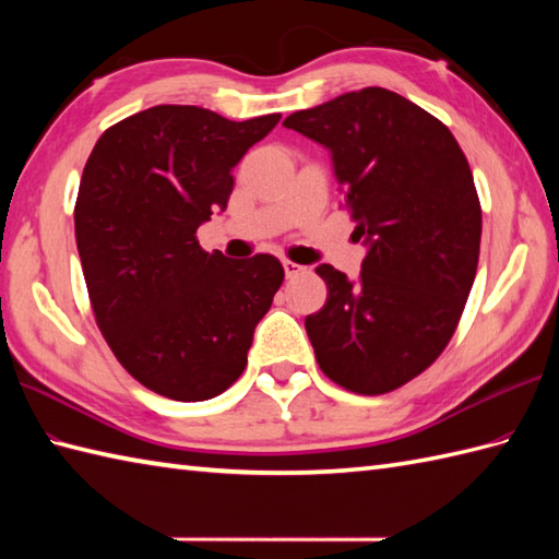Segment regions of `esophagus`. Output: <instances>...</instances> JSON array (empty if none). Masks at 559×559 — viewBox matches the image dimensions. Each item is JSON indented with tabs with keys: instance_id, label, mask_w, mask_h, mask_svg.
Here are the masks:
<instances>
[{
	"instance_id": "34e87169",
	"label": "esophagus",
	"mask_w": 559,
	"mask_h": 559,
	"mask_svg": "<svg viewBox=\"0 0 559 559\" xmlns=\"http://www.w3.org/2000/svg\"><path fill=\"white\" fill-rule=\"evenodd\" d=\"M283 271H286V276L288 278H293V276H298V273H302L305 269L300 266V264H295V261H283Z\"/></svg>"
}]
</instances>
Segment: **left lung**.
<instances>
[{
  "mask_svg": "<svg viewBox=\"0 0 559 559\" xmlns=\"http://www.w3.org/2000/svg\"><path fill=\"white\" fill-rule=\"evenodd\" d=\"M331 153L367 254L358 281L319 264L329 295L305 319L317 362L355 394L394 391L447 348L468 300L483 213L454 134L386 88L286 117Z\"/></svg>",
  "mask_w": 559,
  "mask_h": 559,
  "instance_id": "8db88e82",
  "label": "left lung"
}]
</instances>
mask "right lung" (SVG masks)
<instances>
[{
  "mask_svg": "<svg viewBox=\"0 0 559 559\" xmlns=\"http://www.w3.org/2000/svg\"><path fill=\"white\" fill-rule=\"evenodd\" d=\"M278 120L156 105L110 127L83 168L74 228L93 314L124 370L160 396L228 389L286 276L276 257L233 261L197 240L228 206L235 165Z\"/></svg>",
  "mask_w": 559,
  "mask_h": 559,
  "instance_id": "obj_1",
  "label": "right lung"
}]
</instances>
